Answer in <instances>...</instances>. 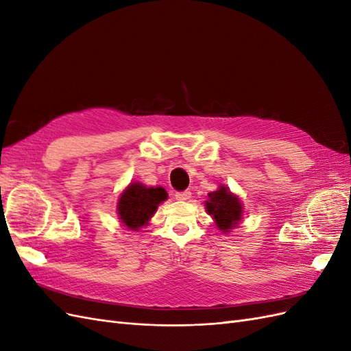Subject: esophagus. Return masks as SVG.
Instances as JSON below:
<instances>
[{
	"label": "esophagus",
	"instance_id": "obj_1",
	"mask_svg": "<svg viewBox=\"0 0 351 351\" xmlns=\"http://www.w3.org/2000/svg\"><path fill=\"white\" fill-rule=\"evenodd\" d=\"M190 197H192V193L189 192V190H184V192H178V193H176V199L177 200H189Z\"/></svg>",
	"mask_w": 351,
	"mask_h": 351
}]
</instances>
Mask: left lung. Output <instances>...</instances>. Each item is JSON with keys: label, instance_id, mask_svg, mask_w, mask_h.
I'll return each instance as SVG.
<instances>
[{"label": "left lung", "instance_id": "obj_1", "mask_svg": "<svg viewBox=\"0 0 351 351\" xmlns=\"http://www.w3.org/2000/svg\"><path fill=\"white\" fill-rule=\"evenodd\" d=\"M205 209L208 215L214 219L217 228L224 234L237 228L243 219V204L240 197L224 184H219L217 190L208 193Z\"/></svg>", "mask_w": 351, "mask_h": 351}]
</instances>
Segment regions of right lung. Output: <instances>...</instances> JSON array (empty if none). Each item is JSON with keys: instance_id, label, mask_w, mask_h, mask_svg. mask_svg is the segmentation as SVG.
Segmentation results:
<instances>
[{"instance_id": "obj_1", "label": "right lung", "mask_w": 351, "mask_h": 351, "mask_svg": "<svg viewBox=\"0 0 351 351\" xmlns=\"http://www.w3.org/2000/svg\"><path fill=\"white\" fill-rule=\"evenodd\" d=\"M168 193L161 186L147 187L141 182H132L119 196L117 202V214L119 219L130 231L149 224L158 206L167 200Z\"/></svg>"}]
</instances>
